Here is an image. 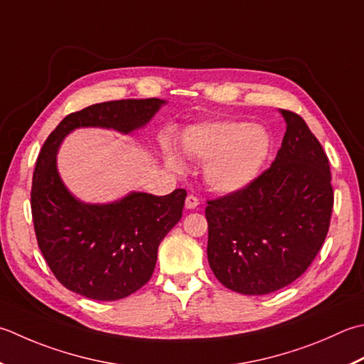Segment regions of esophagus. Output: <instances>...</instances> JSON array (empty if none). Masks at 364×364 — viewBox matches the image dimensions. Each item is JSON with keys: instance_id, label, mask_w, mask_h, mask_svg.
Here are the masks:
<instances>
[{"instance_id": "34e87169", "label": "esophagus", "mask_w": 364, "mask_h": 364, "mask_svg": "<svg viewBox=\"0 0 364 364\" xmlns=\"http://www.w3.org/2000/svg\"><path fill=\"white\" fill-rule=\"evenodd\" d=\"M198 198L196 197V196H192V194H189L188 197H186V208H189V210H194V208H197L198 206Z\"/></svg>"}]
</instances>
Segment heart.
<instances>
[{
	"instance_id": "obj_1",
	"label": "heart",
	"mask_w": 364,
	"mask_h": 364,
	"mask_svg": "<svg viewBox=\"0 0 364 364\" xmlns=\"http://www.w3.org/2000/svg\"><path fill=\"white\" fill-rule=\"evenodd\" d=\"M181 145L192 158L208 161L205 180L213 189L235 192L257 178L268 159L272 139L259 124L216 121L189 127L183 134ZM167 159L173 167H181L175 153H168Z\"/></svg>"
}]
</instances>
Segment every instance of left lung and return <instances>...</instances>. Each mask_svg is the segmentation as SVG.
<instances>
[{
	"label": "left lung",
	"mask_w": 364,
	"mask_h": 364,
	"mask_svg": "<svg viewBox=\"0 0 364 364\" xmlns=\"http://www.w3.org/2000/svg\"><path fill=\"white\" fill-rule=\"evenodd\" d=\"M274 162L246 188L206 200L208 262L218 281L245 295H265L298 279L330 229V162L295 112Z\"/></svg>",
	"instance_id": "left-lung-1"
}]
</instances>
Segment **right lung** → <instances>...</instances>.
<instances>
[{"mask_svg":"<svg viewBox=\"0 0 364 364\" xmlns=\"http://www.w3.org/2000/svg\"><path fill=\"white\" fill-rule=\"evenodd\" d=\"M164 101L119 99L90 105L64 118L36 161L31 215L36 240L56 279L97 301L129 296L151 279L158 246L181 219L186 189L167 196L132 192L110 205H85L70 196L56 170V149L83 126L131 132L146 124Z\"/></svg>","mask_w":364,"mask_h":364,"instance_id":"right-lung-1","label":"right lung"}]
</instances>
